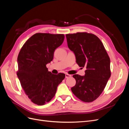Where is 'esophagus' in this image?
<instances>
[{
    "mask_svg": "<svg viewBox=\"0 0 129 129\" xmlns=\"http://www.w3.org/2000/svg\"><path fill=\"white\" fill-rule=\"evenodd\" d=\"M65 76H66V78H67H67L71 77L72 76L71 75H69V74H66Z\"/></svg>",
    "mask_w": 129,
    "mask_h": 129,
    "instance_id": "obj_1",
    "label": "esophagus"
}]
</instances>
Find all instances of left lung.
<instances>
[{"mask_svg":"<svg viewBox=\"0 0 129 129\" xmlns=\"http://www.w3.org/2000/svg\"><path fill=\"white\" fill-rule=\"evenodd\" d=\"M66 36L76 63L86 69L84 76H73L76 84L71 88L72 91L83 102H92L102 93L110 77V58L102 42L94 34L82 32Z\"/></svg>","mask_w":129,"mask_h":129,"instance_id":"left-lung-1","label":"left lung"}]
</instances>
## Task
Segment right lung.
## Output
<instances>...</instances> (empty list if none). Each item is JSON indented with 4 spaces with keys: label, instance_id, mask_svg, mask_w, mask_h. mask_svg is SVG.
Instances as JSON below:
<instances>
[{
    "label": "right lung",
    "instance_id": "obj_1",
    "mask_svg": "<svg viewBox=\"0 0 129 129\" xmlns=\"http://www.w3.org/2000/svg\"><path fill=\"white\" fill-rule=\"evenodd\" d=\"M64 39L63 34L36 33L27 40L19 53L18 77L26 94L37 105L49 102L64 79V74H53L46 67Z\"/></svg>",
    "mask_w": 129,
    "mask_h": 129
}]
</instances>
